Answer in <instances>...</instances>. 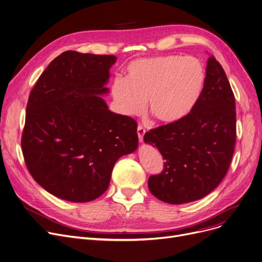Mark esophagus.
I'll return each instance as SVG.
<instances>
[{
    "instance_id": "esophagus-1",
    "label": "esophagus",
    "mask_w": 262,
    "mask_h": 262,
    "mask_svg": "<svg viewBox=\"0 0 262 262\" xmlns=\"http://www.w3.org/2000/svg\"><path fill=\"white\" fill-rule=\"evenodd\" d=\"M145 133H146V130H145V128L143 127V126H138L137 127V135H138V139H139V142H143V139H144V135H145Z\"/></svg>"
}]
</instances>
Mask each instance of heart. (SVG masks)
<instances>
[{
	"label": "heart",
	"mask_w": 262,
	"mask_h": 262,
	"mask_svg": "<svg viewBox=\"0 0 262 262\" xmlns=\"http://www.w3.org/2000/svg\"><path fill=\"white\" fill-rule=\"evenodd\" d=\"M206 77L204 64L193 56L143 57L128 65L125 79L113 80L111 95L120 114H142L148 99L149 111L157 120L173 124L196 106Z\"/></svg>",
	"instance_id": "obj_1"
}]
</instances>
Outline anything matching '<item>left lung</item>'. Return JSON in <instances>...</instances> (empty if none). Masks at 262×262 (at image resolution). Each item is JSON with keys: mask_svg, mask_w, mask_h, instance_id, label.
I'll return each instance as SVG.
<instances>
[{"mask_svg": "<svg viewBox=\"0 0 262 262\" xmlns=\"http://www.w3.org/2000/svg\"><path fill=\"white\" fill-rule=\"evenodd\" d=\"M206 84L193 110L179 122L150 130L146 144L156 147L165 165L148 179L159 200L182 205L211 193L230 167L236 142L235 97L226 72L208 58Z\"/></svg>", "mask_w": 262, "mask_h": 262, "instance_id": "obj_1", "label": "left lung"}]
</instances>
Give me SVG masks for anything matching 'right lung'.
Here are the masks:
<instances>
[{"mask_svg":"<svg viewBox=\"0 0 262 262\" xmlns=\"http://www.w3.org/2000/svg\"><path fill=\"white\" fill-rule=\"evenodd\" d=\"M114 55L65 51L30 92L22 136L28 171L50 194L88 203L106 192L117 159L138 147L137 124L102 97Z\"/></svg>","mask_w":262,"mask_h":262,"instance_id":"1","label":"right lung"}]
</instances>
